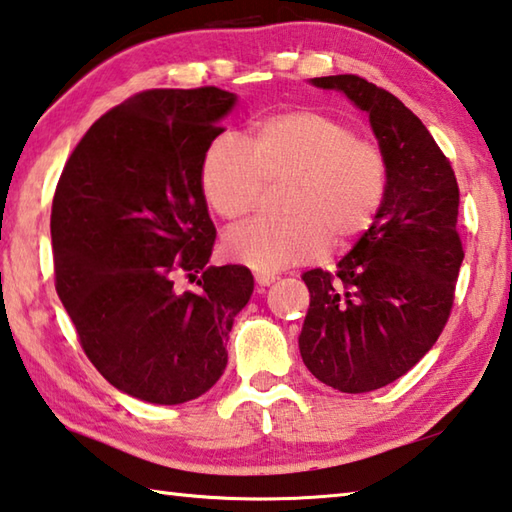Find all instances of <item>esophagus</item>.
<instances>
[{
	"mask_svg": "<svg viewBox=\"0 0 512 512\" xmlns=\"http://www.w3.org/2000/svg\"><path fill=\"white\" fill-rule=\"evenodd\" d=\"M254 279H256V283H258V288H267V285H270V283H274L276 279H279V276H276V274H270V272H256V276H254Z\"/></svg>",
	"mask_w": 512,
	"mask_h": 512,
	"instance_id": "34e87169",
	"label": "esophagus"
}]
</instances>
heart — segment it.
I'll return each instance as SVG.
<instances>
[{"instance_id": "heart-1", "label": "heart", "mask_w": 512, "mask_h": 512, "mask_svg": "<svg viewBox=\"0 0 512 512\" xmlns=\"http://www.w3.org/2000/svg\"><path fill=\"white\" fill-rule=\"evenodd\" d=\"M387 159L351 125L317 110H290L254 125L251 148L222 132L200 164L211 209L242 222L258 209L267 186H281L279 211L233 229L224 238L231 261L258 272L315 261L330 247L353 245L369 231L387 197Z\"/></svg>"}]
</instances>
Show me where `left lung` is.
<instances>
[{"label":"left lung","instance_id":"1","mask_svg":"<svg viewBox=\"0 0 512 512\" xmlns=\"http://www.w3.org/2000/svg\"><path fill=\"white\" fill-rule=\"evenodd\" d=\"M369 114L387 159V197L337 272L301 276L310 308L303 364L328 387L366 393L391 384L441 337L463 263L459 184L450 159L398 96L355 74L312 78Z\"/></svg>","mask_w":512,"mask_h":512}]
</instances>
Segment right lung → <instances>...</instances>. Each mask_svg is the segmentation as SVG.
I'll return each instance as SVG.
<instances>
[{
  "label": "right lung",
  "mask_w": 512,
  "mask_h": 512,
  "mask_svg": "<svg viewBox=\"0 0 512 512\" xmlns=\"http://www.w3.org/2000/svg\"><path fill=\"white\" fill-rule=\"evenodd\" d=\"M236 96L146 89L94 121L51 204L56 292L103 378L132 398H200L227 366L254 276L209 267L215 227L200 184L206 146ZM196 283L179 291L176 281Z\"/></svg>",
  "instance_id": "right-lung-1"
}]
</instances>
